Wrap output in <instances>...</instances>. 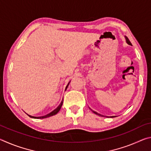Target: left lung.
Here are the masks:
<instances>
[{"instance_id":"8db88e82","label":"left lung","mask_w":151,"mask_h":151,"mask_svg":"<svg viewBox=\"0 0 151 151\" xmlns=\"http://www.w3.org/2000/svg\"><path fill=\"white\" fill-rule=\"evenodd\" d=\"M125 38H126V40H127V42L128 43V44H129V45H131L132 44H131V42H130V40H129V39H128V38L127 37H125ZM93 112H94V113H95V114H98V115H99V116H103V115H101V114H99V113H97V112H95V111H93ZM106 117H108V116H106ZM111 117H115V116H111Z\"/></svg>"}]
</instances>
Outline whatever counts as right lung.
<instances>
[{
    "label": "right lung",
    "instance_id": "1",
    "mask_svg": "<svg viewBox=\"0 0 151 151\" xmlns=\"http://www.w3.org/2000/svg\"><path fill=\"white\" fill-rule=\"evenodd\" d=\"M68 85L66 86V88H67V87H68ZM63 103V100L62 101V102H61V103L60 104V105L58 106L57 109H55L54 111H52L51 112H50L49 114H47V115H45V116H39V117H37V116H30V115H29V116L30 117H31V118H34V119H45V118H47V117H50V116H51L55 115V114H57V113H58V112L60 111V108H61V106H62Z\"/></svg>",
    "mask_w": 151,
    "mask_h": 151
}]
</instances>
